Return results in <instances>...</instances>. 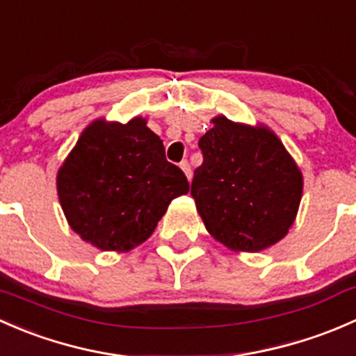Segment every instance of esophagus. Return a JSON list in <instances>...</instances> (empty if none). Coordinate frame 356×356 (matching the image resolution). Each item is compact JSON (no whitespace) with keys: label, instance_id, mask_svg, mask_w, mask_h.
Masks as SVG:
<instances>
[{"label":"esophagus","instance_id":"1","mask_svg":"<svg viewBox=\"0 0 356 356\" xmlns=\"http://www.w3.org/2000/svg\"><path fill=\"white\" fill-rule=\"evenodd\" d=\"M181 170L182 172H184V175H186V177H188V181H191V165H189L188 163V161H181Z\"/></svg>","mask_w":356,"mask_h":356}]
</instances>
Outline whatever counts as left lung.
I'll list each match as a JSON object with an SVG mask.
<instances>
[{
  "instance_id": "1",
  "label": "left lung",
  "mask_w": 356,
  "mask_h": 356,
  "mask_svg": "<svg viewBox=\"0 0 356 356\" xmlns=\"http://www.w3.org/2000/svg\"><path fill=\"white\" fill-rule=\"evenodd\" d=\"M200 139L203 163L191 195L207 231L232 251L267 250L289 232L303 174L281 139L264 124L248 125L224 115Z\"/></svg>"
}]
</instances>
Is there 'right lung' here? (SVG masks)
I'll return each mask as SVG.
<instances>
[{
    "mask_svg": "<svg viewBox=\"0 0 356 356\" xmlns=\"http://www.w3.org/2000/svg\"><path fill=\"white\" fill-rule=\"evenodd\" d=\"M56 191L81 239L124 253L153 234L170 201L189 191V182L167 161L163 141L146 118L127 124L96 118L58 168Z\"/></svg>",
    "mask_w": 356,
    "mask_h": 356,
    "instance_id": "obj_1",
    "label": "right lung"
}]
</instances>
